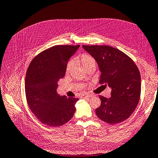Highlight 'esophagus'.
Segmentation results:
<instances>
[{
  "instance_id": "obj_1",
  "label": "esophagus",
  "mask_w": 158,
  "mask_h": 158,
  "mask_svg": "<svg viewBox=\"0 0 158 158\" xmlns=\"http://www.w3.org/2000/svg\"><path fill=\"white\" fill-rule=\"evenodd\" d=\"M83 97H85V98H86V97H92V94H85L84 95H83Z\"/></svg>"
}]
</instances>
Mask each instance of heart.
Returning a JSON list of instances; mask_svg holds the SVG:
<instances>
[{"label":"heart","mask_w":158,"mask_h":158,"mask_svg":"<svg viewBox=\"0 0 158 158\" xmlns=\"http://www.w3.org/2000/svg\"><path fill=\"white\" fill-rule=\"evenodd\" d=\"M81 62L83 66H84L87 70L91 68L92 66L96 67V62L94 58L92 56L88 54V53H83V55H81ZM74 64H75V60H70L66 67V70L67 73L70 72V70L72 69Z\"/></svg>","instance_id":"1"}]
</instances>
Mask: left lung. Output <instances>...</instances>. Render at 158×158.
<instances>
[{"label": "left lung", "mask_w": 158, "mask_h": 158, "mask_svg": "<svg viewBox=\"0 0 158 158\" xmlns=\"http://www.w3.org/2000/svg\"><path fill=\"white\" fill-rule=\"evenodd\" d=\"M92 56L101 72L99 83L111 88L109 98L99 96L101 105L97 117L110 124L118 123L132 115L139 102L141 91L138 67L128 56L108 45H83Z\"/></svg>", "instance_id": "1"}]
</instances>
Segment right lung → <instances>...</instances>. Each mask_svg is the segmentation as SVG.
Here are the masks:
<instances>
[{"label": "right lung", "mask_w": 158, "mask_h": 158, "mask_svg": "<svg viewBox=\"0 0 158 158\" xmlns=\"http://www.w3.org/2000/svg\"><path fill=\"white\" fill-rule=\"evenodd\" d=\"M79 47L53 46L35 57L28 66L25 79L26 100L36 118L47 126H62L75 112L79 99L60 96L57 88L65 75L69 60Z\"/></svg>", "instance_id": "obj_1"}]
</instances>
